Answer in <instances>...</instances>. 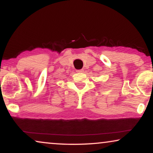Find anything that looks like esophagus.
<instances>
[{"mask_svg":"<svg viewBox=\"0 0 153 153\" xmlns=\"http://www.w3.org/2000/svg\"><path fill=\"white\" fill-rule=\"evenodd\" d=\"M76 71L78 73H83V71H84V70H83V69H80V70H77Z\"/></svg>","mask_w":153,"mask_h":153,"instance_id":"1","label":"esophagus"}]
</instances>
